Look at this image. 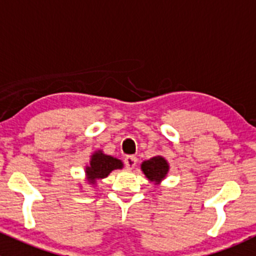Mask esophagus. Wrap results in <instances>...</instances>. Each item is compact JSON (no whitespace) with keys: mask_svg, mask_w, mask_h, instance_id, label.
<instances>
[{"mask_svg":"<svg viewBox=\"0 0 256 256\" xmlns=\"http://www.w3.org/2000/svg\"><path fill=\"white\" fill-rule=\"evenodd\" d=\"M138 164V158L135 156H126L125 157V166L128 170H132Z\"/></svg>","mask_w":256,"mask_h":256,"instance_id":"34e87169","label":"esophagus"}]
</instances>
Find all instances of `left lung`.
<instances>
[{
	"mask_svg": "<svg viewBox=\"0 0 256 256\" xmlns=\"http://www.w3.org/2000/svg\"><path fill=\"white\" fill-rule=\"evenodd\" d=\"M141 171L150 182L154 186H160L168 174L170 164L164 156L157 154L141 164Z\"/></svg>",
	"mask_w": 256,
	"mask_h": 256,
	"instance_id": "1",
	"label": "left lung"
}]
</instances>
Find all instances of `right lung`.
<instances>
[{"label":"right lung","instance_id":"right-lung-1","mask_svg":"<svg viewBox=\"0 0 256 256\" xmlns=\"http://www.w3.org/2000/svg\"><path fill=\"white\" fill-rule=\"evenodd\" d=\"M121 168H124V162L120 158L106 154L102 150H96L90 156L89 164L85 166L84 180L88 184L96 186L98 180H104L112 171Z\"/></svg>","mask_w":256,"mask_h":256}]
</instances>
